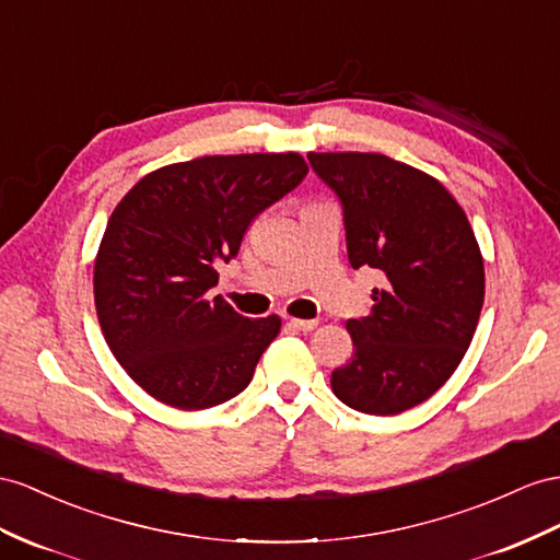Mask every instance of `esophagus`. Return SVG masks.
<instances>
[{"label": "esophagus", "instance_id": "esophagus-1", "mask_svg": "<svg viewBox=\"0 0 560 560\" xmlns=\"http://www.w3.org/2000/svg\"><path fill=\"white\" fill-rule=\"evenodd\" d=\"M291 326L298 328V331H314L319 326L317 319H291Z\"/></svg>", "mask_w": 560, "mask_h": 560}]
</instances>
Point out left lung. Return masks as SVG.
Masks as SVG:
<instances>
[{
	"label": "left lung",
	"mask_w": 560,
	"mask_h": 560,
	"mask_svg": "<svg viewBox=\"0 0 560 560\" xmlns=\"http://www.w3.org/2000/svg\"><path fill=\"white\" fill-rule=\"evenodd\" d=\"M342 206L354 269L383 277L369 317L350 319L352 360L331 374L340 402L395 417L440 390L480 319L485 267L466 212L425 172L383 153H307Z\"/></svg>",
	"instance_id": "left-lung-1"
}]
</instances>
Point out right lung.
<instances>
[{
  "mask_svg": "<svg viewBox=\"0 0 560 560\" xmlns=\"http://www.w3.org/2000/svg\"><path fill=\"white\" fill-rule=\"evenodd\" d=\"M305 175L291 151L203 155L149 172L113 210L94 260L96 317L120 366L158 402L196 411L246 390L281 319H248L212 298L214 267Z\"/></svg>",
  "mask_w": 560,
  "mask_h": 560,
  "instance_id": "obj_1",
  "label": "right lung"
}]
</instances>
